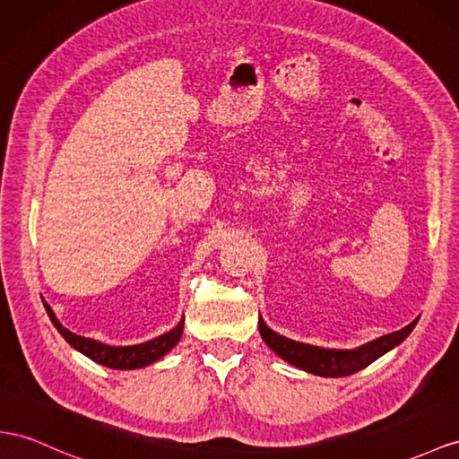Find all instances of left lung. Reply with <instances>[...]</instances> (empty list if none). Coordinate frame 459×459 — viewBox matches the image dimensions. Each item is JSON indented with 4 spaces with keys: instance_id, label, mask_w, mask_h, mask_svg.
I'll return each instance as SVG.
<instances>
[{
    "instance_id": "left-lung-1",
    "label": "left lung",
    "mask_w": 459,
    "mask_h": 459,
    "mask_svg": "<svg viewBox=\"0 0 459 459\" xmlns=\"http://www.w3.org/2000/svg\"><path fill=\"white\" fill-rule=\"evenodd\" d=\"M415 324L417 320L411 322L407 327H403V330L382 335L378 339H374L372 343L362 345L355 351H335V349H322V347H314L307 343H297L292 342V339H287L269 330L262 318H260V333L265 345L272 351H275L281 359L290 362L292 367L318 374V376L342 378V376L355 374L364 367H368L370 362L380 359L384 352L402 343L403 339L413 332Z\"/></svg>"
}]
</instances>
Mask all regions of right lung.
I'll use <instances>...</instances> for the list:
<instances>
[{
	"mask_svg": "<svg viewBox=\"0 0 459 459\" xmlns=\"http://www.w3.org/2000/svg\"><path fill=\"white\" fill-rule=\"evenodd\" d=\"M44 308H46V312H48L52 324L56 325V330L62 333V337L69 345L77 349L79 352H83V355L89 357L91 360L104 364V367H108V368H116V370H134V368L147 367V364L159 360L160 357L167 355V352L176 343L180 342L182 332H184V320H180V324L176 325L174 330H170L169 333H164L157 339H152V342L132 345V347H110V345L95 342V339L81 337L74 332L65 330V327L57 322L56 314L52 312V308L46 302H44Z\"/></svg>",
	"mask_w": 459,
	"mask_h": 459,
	"instance_id": "1",
	"label": "right lung"
}]
</instances>
